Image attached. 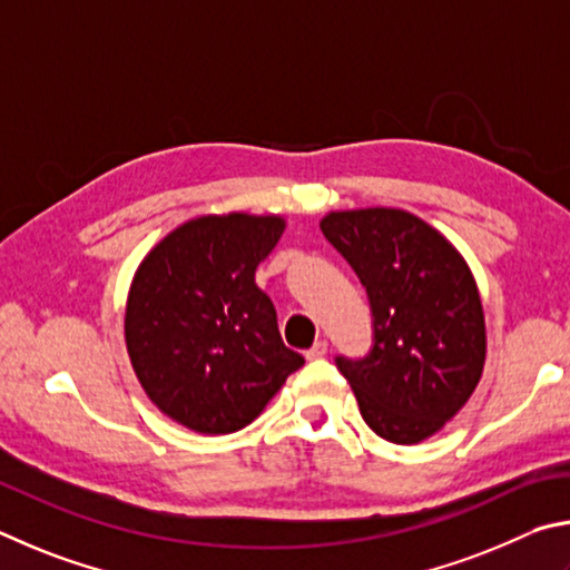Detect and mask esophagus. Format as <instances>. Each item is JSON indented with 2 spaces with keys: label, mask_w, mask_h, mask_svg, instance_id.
<instances>
[{
  "label": "esophagus",
  "mask_w": 570,
  "mask_h": 570,
  "mask_svg": "<svg viewBox=\"0 0 570 570\" xmlns=\"http://www.w3.org/2000/svg\"><path fill=\"white\" fill-rule=\"evenodd\" d=\"M325 353H327V341H323L321 337V341L313 343V347H307L305 357L307 361H321V357H325Z\"/></svg>",
  "instance_id": "esophagus-1"
}]
</instances>
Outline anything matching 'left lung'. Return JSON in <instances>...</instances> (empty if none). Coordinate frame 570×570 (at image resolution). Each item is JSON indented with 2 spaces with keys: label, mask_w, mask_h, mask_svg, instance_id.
I'll return each instance as SVG.
<instances>
[{
  "label": "left lung",
  "mask_w": 570,
  "mask_h": 570,
  "mask_svg": "<svg viewBox=\"0 0 570 570\" xmlns=\"http://www.w3.org/2000/svg\"><path fill=\"white\" fill-rule=\"evenodd\" d=\"M321 229L355 269L373 315L371 353L337 355V371L377 435L421 443L461 411L483 373L485 321L471 267L405 209L331 213Z\"/></svg>",
  "instance_id": "1"
}]
</instances>
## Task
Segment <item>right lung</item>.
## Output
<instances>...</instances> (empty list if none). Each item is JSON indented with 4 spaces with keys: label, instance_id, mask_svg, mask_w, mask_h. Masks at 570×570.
Returning a JSON list of instances; mask_svg holds the SVG:
<instances>
[{
    "label": "right lung",
    "instance_id": "1",
    "mask_svg": "<svg viewBox=\"0 0 570 570\" xmlns=\"http://www.w3.org/2000/svg\"><path fill=\"white\" fill-rule=\"evenodd\" d=\"M283 229L275 215L197 217L137 267L125 313L129 361L149 401L189 431L249 425L305 363L283 343L275 305L255 285Z\"/></svg>",
    "mask_w": 570,
    "mask_h": 570
}]
</instances>
